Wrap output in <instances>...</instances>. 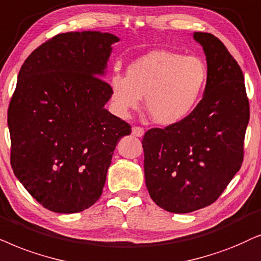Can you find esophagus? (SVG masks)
Masks as SVG:
<instances>
[{
  "label": "esophagus",
  "mask_w": 261,
  "mask_h": 261,
  "mask_svg": "<svg viewBox=\"0 0 261 261\" xmlns=\"http://www.w3.org/2000/svg\"><path fill=\"white\" fill-rule=\"evenodd\" d=\"M131 133H133L134 136L142 137L144 135V128L141 127V126H134L133 127V131H131Z\"/></svg>",
  "instance_id": "esophagus-1"
}]
</instances>
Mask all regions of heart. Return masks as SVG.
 Returning <instances> with one entry per match:
<instances>
[{
  "label": "heart",
  "instance_id": "1",
  "mask_svg": "<svg viewBox=\"0 0 261 261\" xmlns=\"http://www.w3.org/2000/svg\"><path fill=\"white\" fill-rule=\"evenodd\" d=\"M209 71L197 56L155 50L127 67L126 76L112 75L110 100L114 113L127 117L141 105L155 123L174 125L193 113L203 98Z\"/></svg>",
  "mask_w": 261,
  "mask_h": 261
}]
</instances>
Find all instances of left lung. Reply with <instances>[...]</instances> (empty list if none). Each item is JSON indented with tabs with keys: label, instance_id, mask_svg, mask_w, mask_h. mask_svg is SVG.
Segmentation results:
<instances>
[{
	"label": "left lung",
	"instance_id": "1",
	"mask_svg": "<svg viewBox=\"0 0 261 261\" xmlns=\"http://www.w3.org/2000/svg\"><path fill=\"white\" fill-rule=\"evenodd\" d=\"M206 57L203 99L190 117L145 133V185L166 211L187 214L213 204L241 168L249 105L241 68L223 43L194 32Z\"/></svg>",
	"mask_w": 261,
	"mask_h": 261
}]
</instances>
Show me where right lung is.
Listing matches in <instances>:
<instances>
[{
	"label": "right lung",
	"mask_w": 261,
	"mask_h": 261,
	"mask_svg": "<svg viewBox=\"0 0 261 261\" xmlns=\"http://www.w3.org/2000/svg\"><path fill=\"white\" fill-rule=\"evenodd\" d=\"M114 34H58L31 54L8 109L14 174L38 203L60 214L88 209L102 193L107 169L131 126L105 109L102 80Z\"/></svg>",
	"instance_id": "right-lung-1"
}]
</instances>
